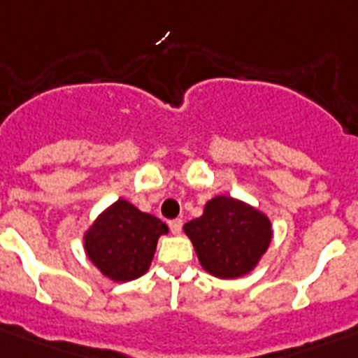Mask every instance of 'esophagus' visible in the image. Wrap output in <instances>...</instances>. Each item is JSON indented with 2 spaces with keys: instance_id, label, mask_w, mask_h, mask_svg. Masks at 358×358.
I'll use <instances>...</instances> for the list:
<instances>
[{
  "instance_id": "esophagus-1",
  "label": "esophagus",
  "mask_w": 358,
  "mask_h": 358,
  "mask_svg": "<svg viewBox=\"0 0 358 358\" xmlns=\"http://www.w3.org/2000/svg\"><path fill=\"white\" fill-rule=\"evenodd\" d=\"M182 219H173V221H169V229L173 234H180L182 232Z\"/></svg>"
}]
</instances>
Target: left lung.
Instances as JSON below:
<instances>
[{
    "instance_id": "obj_1",
    "label": "left lung",
    "mask_w": 358,
    "mask_h": 358,
    "mask_svg": "<svg viewBox=\"0 0 358 358\" xmlns=\"http://www.w3.org/2000/svg\"><path fill=\"white\" fill-rule=\"evenodd\" d=\"M201 266L217 278L250 273L271 243V221L266 213L232 196L206 202L204 213L184 224Z\"/></svg>"
}]
</instances>
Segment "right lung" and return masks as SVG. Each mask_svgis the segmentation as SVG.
<instances>
[{
	"label": "right lung",
	"instance_id": "obj_1",
	"mask_svg": "<svg viewBox=\"0 0 358 358\" xmlns=\"http://www.w3.org/2000/svg\"><path fill=\"white\" fill-rule=\"evenodd\" d=\"M167 232V224L159 219L120 199L98 215L83 243L102 275L115 282H128L148 271L157 239Z\"/></svg>",
	"mask_w": 358,
	"mask_h": 358
}]
</instances>
